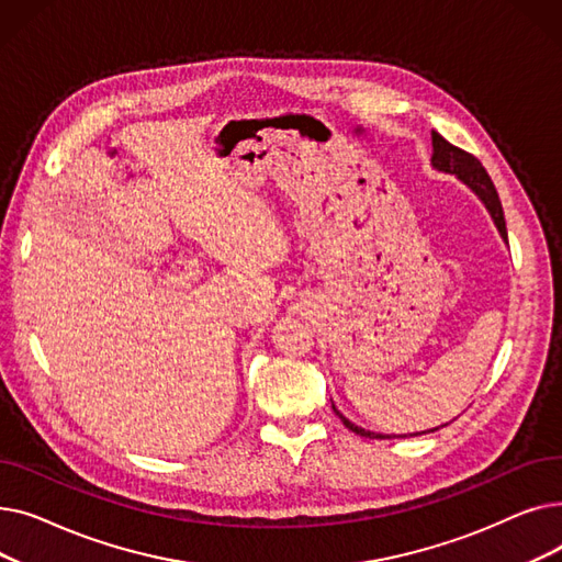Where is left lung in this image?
<instances>
[{
    "label": "left lung",
    "instance_id": "8db88e82",
    "mask_svg": "<svg viewBox=\"0 0 562 562\" xmlns=\"http://www.w3.org/2000/svg\"><path fill=\"white\" fill-rule=\"evenodd\" d=\"M430 164H432V168H437V170H441V172L456 175L462 184H467L471 191H474V193L483 200V204L487 206V212H490V216H492V221H494L498 234L504 236V239H508L506 218H504V206H501L498 193H496V189H494V184H492V180H490L487 170L483 168V164H481L474 155H469V153L460 150V147L451 145L445 136H439L437 132H432V159H430ZM333 409H335V415L344 422V426H346L348 430L356 432V435H360V437H369V439H390V437H392V435H380V432L364 430V428L356 426L352 422H348L335 405H333ZM432 430H437V428H432ZM432 430H426V432H432ZM415 435H417V432H415ZM419 435H422V432H419ZM394 437H407V435H394Z\"/></svg>",
    "mask_w": 562,
    "mask_h": 562
}]
</instances>
